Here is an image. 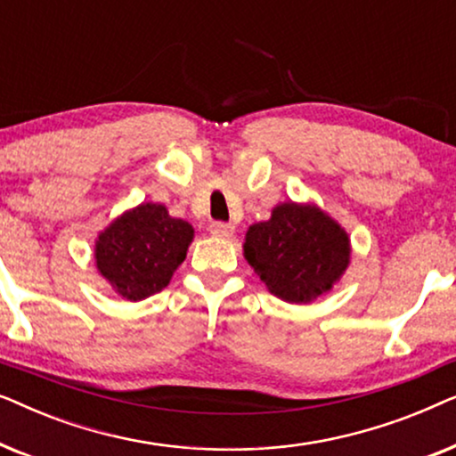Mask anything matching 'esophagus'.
<instances>
[{
    "instance_id": "obj_1",
    "label": "esophagus",
    "mask_w": 456,
    "mask_h": 456,
    "mask_svg": "<svg viewBox=\"0 0 456 456\" xmlns=\"http://www.w3.org/2000/svg\"><path fill=\"white\" fill-rule=\"evenodd\" d=\"M209 232L217 236V239H230L234 234V226L232 224H224V222H214L209 226Z\"/></svg>"
}]
</instances>
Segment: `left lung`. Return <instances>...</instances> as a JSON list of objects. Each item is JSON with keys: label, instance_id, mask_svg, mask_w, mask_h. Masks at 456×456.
Masks as SVG:
<instances>
[{"label": "left lung", "instance_id": "1", "mask_svg": "<svg viewBox=\"0 0 456 456\" xmlns=\"http://www.w3.org/2000/svg\"><path fill=\"white\" fill-rule=\"evenodd\" d=\"M351 236L315 203L284 201L248 226L242 255L273 297L309 305L328 295L351 265Z\"/></svg>", "mask_w": 456, "mask_h": 456}]
</instances>
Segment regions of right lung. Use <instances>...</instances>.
Listing matches in <instances>:
<instances>
[{
	"instance_id": "1",
	"label": "right lung",
	"mask_w": 456,
	"mask_h": 456,
	"mask_svg": "<svg viewBox=\"0 0 456 456\" xmlns=\"http://www.w3.org/2000/svg\"><path fill=\"white\" fill-rule=\"evenodd\" d=\"M195 228L166 205L141 203L111 220L95 239V267L111 290L136 303L164 290L183 264Z\"/></svg>"
}]
</instances>
